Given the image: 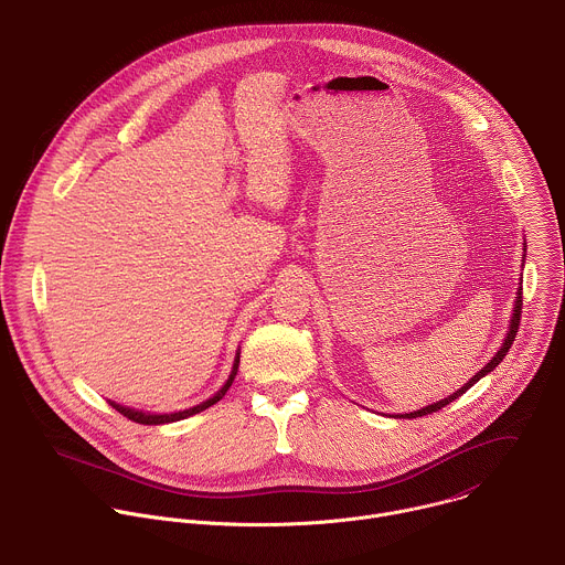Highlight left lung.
I'll return each mask as SVG.
<instances>
[{
    "instance_id": "left-lung-1",
    "label": "left lung",
    "mask_w": 565,
    "mask_h": 565,
    "mask_svg": "<svg viewBox=\"0 0 565 565\" xmlns=\"http://www.w3.org/2000/svg\"><path fill=\"white\" fill-rule=\"evenodd\" d=\"M522 306H524V297H522V292H518V301H515V310H513V319H511V330H509V337L504 339V345L500 348V352L493 356V361L491 363H487V367H482L462 390H458L454 396H449V398H445V401H440V403H434V405H429V407H425V409H418V412H412V414H405L403 418H420V416H427V414H434V412H438V409H443V407H447L449 403H454L458 396H462L467 390H471L482 376H487L489 372H493L502 361H504V356H507V352L511 350V345H513V341H515V337H518V330H520V321H522Z\"/></svg>"
}]
</instances>
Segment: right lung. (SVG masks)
I'll use <instances>...</instances> for the list:
<instances>
[{
    "instance_id": "add662e5",
    "label": "right lung",
    "mask_w": 565,
    "mask_h": 565,
    "mask_svg": "<svg viewBox=\"0 0 565 565\" xmlns=\"http://www.w3.org/2000/svg\"><path fill=\"white\" fill-rule=\"evenodd\" d=\"M237 367H239V354L235 356L233 372H231L228 381L224 383V387H222L213 398L204 401V403H202V405H198V407L184 409V412H175V414H145V412H136V409H129V407H122V405H116V403H109V405H111L118 414H122L125 418H129V420H134V423H138V425H164V423H175V420L189 418V416H193V414H200V412L209 409L211 405H215L217 401H222V396H224V394L228 392V387L233 385V379H235V374H237Z\"/></svg>"
}]
</instances>
